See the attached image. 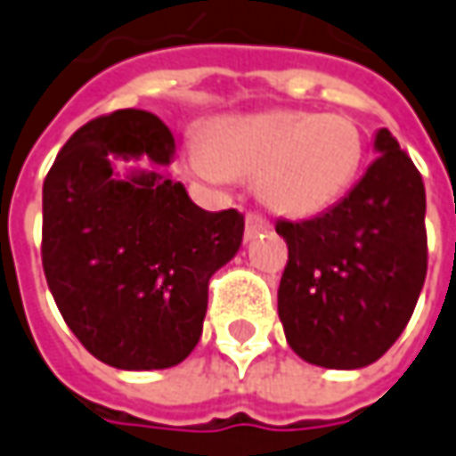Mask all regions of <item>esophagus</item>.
<instances>
[{"mask_svg": "<svg viewBox=\"0 0 456 456\" xmlns=\"http://www.w3.org/2000/svg\"><path fill=\"white\" fill-rule=\"evenodd\" d=\"M268 231H271V223L265 221L264 216H258V213L246 216V240H253L256 235L268 233Z\"/></svg>", "mask_w": 456, "mask_h": 456, "instance_id": "esophagus-1", "label": "esophagus"}]
</instances>
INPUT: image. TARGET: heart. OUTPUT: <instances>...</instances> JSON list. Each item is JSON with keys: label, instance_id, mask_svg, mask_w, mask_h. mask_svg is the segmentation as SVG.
Wrapping results in <instances>:
<instances>
[{"label": "heart", "instance_id": "1", "mask_svg": "<svg viewBox=\"0 0 456 456\" xmlns=\"http://www.w3.org/2000/svg\"><path fill=\"white\" fill-rule=\"evenodd\" d=\"M363 155V133L351 118L273 110L216 120L206 145H191L185 160L213 183H256L261 203L276 216L311 218L351 191Z\"/></svg>", "mask_w": 456, "mask_h": 456}]
</instances>
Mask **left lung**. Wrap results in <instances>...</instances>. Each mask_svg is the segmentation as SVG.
I'll use <instances>...</instances> for the list:
<instances>
[{
  "instance_id": "obj_1",
  "label": "left lung",
  "mask_w": 456,
  "mask_h": 456,
  "mask_svg": "<svg viewBox=\"0 0 456 456\" xmlns=\"http://www.w3.org/2000/svg\"><path fill=\"white\" fill-rule=\"evenodd\" d=\"M377 160L346 198L311 221H278L289 264L278 319L304 362L363 369L381 359L414 314L427 276L424 183L387 127Z\"/></svg>"
}]
</instances>
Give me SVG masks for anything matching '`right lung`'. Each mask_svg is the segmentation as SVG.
I'll return each mask as SVG.
<instances>
[{
	"label": "right lung",
	"mask_w": 456,
	"mask_h": 456,
	"mask_svg": "<svg viewBox=\"0 0 456 456\" xmlns=\"http://www.w3.org/2000/svg\"><path fill=\"white\" fill-rule=\"evenodd\" d=\"M175 137L158 115L118 110L64 142L42 188V265L82 346L125 371L170 369L200 341L208 281L243 243L238 210L210 213L170 165Z\"/></svg>",
	"instance_id": "right-lung-1"
}]
</instances>
